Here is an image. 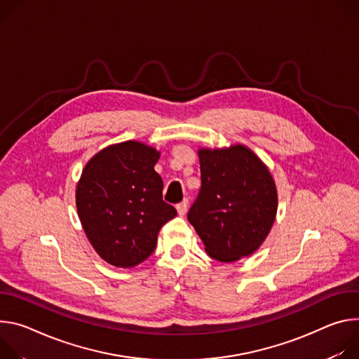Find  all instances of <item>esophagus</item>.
Wrapping results in <instances>:
<instances>
[{"label":"esophagus","mask_w":359,"mask_h":359,"mask_svg":"<svg viewBox=\"0 0 359 359\" xmlns=\"http://www.w3.org/2000/svg\"><path fill=\"white\" fill-rule=\"evenodd\" d=\"M187 210H188V200H184L182 203L177 204V211H178L180 215H185Z\"/></svg>","instance_id":"1"}]
</instances>
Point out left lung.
<instances>
[{"instance_id":"1","label":"left lung","mask_w":359,"mask_h":359,"mask_svg":"<svg viewBox=\"0 0 359 359\" xmlns=\"http://www.w3.org/2000/svg\"><path fill=\"white\" fill-rule=\"evenodd\" d=\"M201 189L188 211L207 254L233 262L255 252L265 241L278 208L273 178L245 145L198 151Z\"/></svg>"}]
</instances>
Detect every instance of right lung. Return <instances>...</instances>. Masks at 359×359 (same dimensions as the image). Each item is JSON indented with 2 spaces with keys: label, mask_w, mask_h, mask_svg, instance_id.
<instances>
[{
  "label": "right lung",
  "mask_w": 359,
  "mask_h": 359,
  "mask_svg": "<svg viewBox=\"0 0 359 359\" xmlns=\"http://www.w3.org/2000/svg\"><path fill=\"white\" fill-rule=\"evenodd\" d=\"M159 152L126 141L95 154L76 184L79 221L97 254L118 268H133L155 250L159 229L177 217L163 200L155 172Z\"/></svg>",
  "instance_id": "right-lung-1"
}]
</instances>
